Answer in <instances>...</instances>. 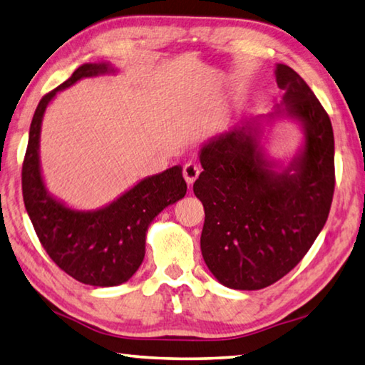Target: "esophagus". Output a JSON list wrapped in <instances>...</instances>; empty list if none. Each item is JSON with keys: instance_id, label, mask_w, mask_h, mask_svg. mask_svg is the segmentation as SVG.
Segmentation results:
<instances>
[{"instance_id": "obj_1", "label": "esophagus", "mask_w": 365, "mask_h": 365, "mask_svg": "<svg viewBox=\"0 0 365 365\" xmlns=\"http://www.w3.org/2000/svg\"><path fill=\"white\" fill-rule=\"evenodd\" d=\"M199 175H200V166L199 165L186 163V166H184L182 176H184V179H186V182L189 184V186H192V184L195 182V179L199 178Z\"/></svg>"}]
</instances>
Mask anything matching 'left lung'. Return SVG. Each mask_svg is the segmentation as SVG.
<instances>
[{"label": "left lung", "instance_id": "left-lung-1", "mask_svg": "<svg viewBox=\"0 0 365 365\" xmlns=\"http://www.w3.org/2000/svg\"><path fill=\"white\" fill-rule=\"evenodd\" d=\"M282 99L200 145V248L210 272L234 290H259L289 274L327 221L335 189L334 130L327 112L295 70L276 63ZM300 126L302 144L287 164L267 155L264 133L277 119Z\"/></svg>", "mask_w": 365, "mask_h": 365}]
</instances>
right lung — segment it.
<instances>
[{
  "label": "right lung",
  "instance_id": "right-lung-1",
  "mask_svg": "<svg viewBox=\"0 0 365 365\" xmlns=\"http://www.w3.org/2000/svg\"><path fill=\"white\" fill-rule=\"evenodd\" d=\"M108 62H88L38 104L30 125L22 166V192L35 232L49 258L81 284L115 287L139 269L145 255L147 229L163 208L186 195L182 166L147 176L117 199L96 210H76L49 192L44 184L40 136L44 112L57 93L83 78L115 75Z\"/></svg>",
  "mask_w": 365,
  "mask_h": 365
}]
</instances>
